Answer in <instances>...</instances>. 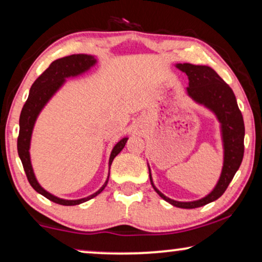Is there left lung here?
<instances>
[{
    "mask_svg": "<svg viewBox=\"0 0 262 262\" xmlns=\"http://www.w3.org/2000/svg\"><path fill=\"white\" fill-rule=\"evenodd\" d=\"M176 67L188 75L189 86L187 87V92L189 97H191L196 103L202 104L213 111L221 124L223 150H225L222 172L214 190L203 199L192 202H180L163 195L154 185L149 168L150 182L155 191L166 202L178 208L192 209L217 200L228 188L244 158L245 124L233 90L222 80L213 68L191 65V63H177Z\"/></svg>",
    "mask_w": 262,
    "mask_h": 262,
    "instance_id": "1",
    "label": "left lung"
}]
</instances>
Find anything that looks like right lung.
Returning <instances> with one entry per match:
<instances>
[{"instance_id":"add662e5","label":"right lung","mask_w":262,"mask_h":262,"mask_svg":"<svg viewBox=\"0 0 262 262\" xmlns=\"http://www.w3.org/2000/svg\"><path fill=\"white\" fill-rule=\"evenodd\" d=\"M96 62L97 60L94 56L87 54L68 55L65 56V58L53 61L47 70L34 81V84L30 87L28 99L24 105V107H22L20 115V132H18L17 137V152L22 162V165H24L26 176L28 178L29 184L32 185L34 190L45 196L49 201L58 204H62V206H75V204L84 203L86 201L99 195L105 189L106 184H107L108 177L99 190L92 195H90L89 197H85V199L63 200L49 194L48 191L45 190L37 183L35 175H34L29 156L30 138H32L34 124H35V120L37 116H39V113L41 112V110L43 108V106L47 104V101L53 97V94L62 86L63 82H65V79L70 77H77V75L84 73L87 70H90ZM126 142L127 138L125 137L122 140H119L115 145V147H113L111 156H110V166H111L112 161L115 159L117 155L124 149Z\"/></svg>"}]
</instances>
